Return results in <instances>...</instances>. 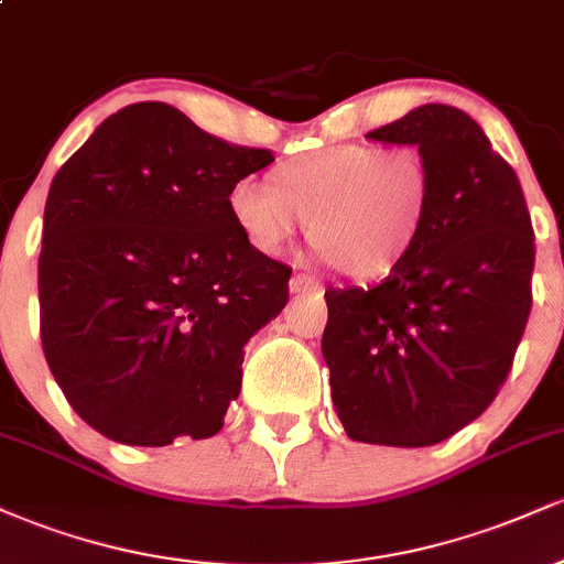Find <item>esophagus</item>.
Wrapping results in <instances>:
<instances>
[{"label": "esophagus", "instance_id": "obj_1", "mask_svg": "<svg viewBox=\"0 0 564 564\" xmlns=\"http://www.w3.org/2000/svg\"><path fill=\"white\" fill-rule=\"evenodd\" d=\"M289 289H291V294H321L323 291V283L321 281H315L313 275H304V273H300V275H294L289 281Z\"/></svg>", "mask_w": 564, "mask_h": 564}]
</instances>
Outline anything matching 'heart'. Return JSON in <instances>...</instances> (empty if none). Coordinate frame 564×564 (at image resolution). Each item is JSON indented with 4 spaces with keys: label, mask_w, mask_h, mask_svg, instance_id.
Here are the masks:
<instances>
[{
    "label": "heart",
    "mask_w": 564,
    "mask_h": 564,
    "mask_svg": "<svg viewBox=\"0 0 564 564\" xmlns=\"http://www.w3.org/2000/svg\"><path fill=\"white\" fill-rule=\"evenodd\" d=\"M270 187L241 180L228 212L246 243L281 254L307 223L310 243L341 275L371 281L405 260L432 204V174L416 148L332 145L278 164Z\"/></svg>",
    "instance_id": "b5f03b06"
}]
</instances>
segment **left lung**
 Wrapping results in <instances>:
<instances>
[{
  "label": "left lung",
  "instance_id": "left-lung-1",
  "mask_svg": "<svg viewBox=\"0 0 564 564\" xmlns=\"http://www.w3.org/2000/svg\"><path fill=\"white\" fill-rule=\"evenodd\" d=\"M368 140L419 148L426 225L379 286L328 289L323 360L352 440L424 448L494 403L528 326L535 246L511 166L471 116L426 102Z\"/></svg>",
  "mask_w": 564,
  "mask_h": 564
}]
</instances>
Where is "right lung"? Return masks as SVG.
I'll use <instances>...</instances> for the list:
<instances>
[{"instance_id":"obj_1","label":"right lung","mask_w":564,"mask_h":564,"mask_svg":"<svg viewBox=\"0 0 564 564\" xmlns=\"http://www.w3.org/2000/svg\"><path fill=\"white\" fill-rule=\"evenodd\" d=\"M273 164L166 102L108 116L50 185L42 347L93 430L161 448L223 430L243 345L286 307L291 268L243 241L228 193Z\"/></svg>"}]
</instances>
